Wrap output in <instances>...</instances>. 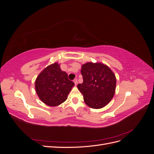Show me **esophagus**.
Instances as JSON below:
<instances>
[{
	"mask_svg": "<svg viewBox=\"0 0 154 154\" xmlns=\"http://www.w3.org/2000/svg\"><path fill=\"white\" fill-rule=\"evenodd\" d=\"M73 82H74V84H75V85H76L77 84V83H78V80H77V79L76 78V79H74V80H73Z\"/></svg>",
	"mask_w": 154,
	"mask_h": 154,
	"instance_id": "34e87169",
	"label": "esophagus"
}]
</instances>
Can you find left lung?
Segmentation results:
<instances>
[{
  "instance_id": "obj_1",
  "label": "left lung",
  "mask_w": 154,
  "mask_h": 154,
  "mask_svg": "<svg viewBox=\"0 0 154 154\" xmlns=\"http://www.w3.org/2000/svg\"><path fill=\"white\" fill-rule=\"evenodd\" d=\"M83 82L77 87L85 103L93 109H101L112 98L116 79L109 67L100 63H87L82 66Z\"/></svg>"
}]
</instances>
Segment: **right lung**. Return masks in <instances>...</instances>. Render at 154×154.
Wrapping results in <instances>:
<instances>
[{
  "mask_svg": "<svg viewBox=\"0 0 154 154\" xmlns=\"http://www.w3.org/2000/svg\"><path fill=\"white\" fill-rule=\"evenodd\" d=\"M74 83L68 79L67 74L62 71L57 63L46 67L37 77L35 89L39 98L49 106L62 103Z\"/></svg>",
  "mask_w": 154,
  "mask_h": 154,
  "instance_id": "add662e5",
  "label": "right lung"
}]
</instances>
